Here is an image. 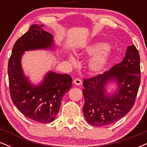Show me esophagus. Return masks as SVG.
<instances>
[{
  "label": "esophagus",
  "mask_w": 147,
  "mask_h": 147,
  "mask_svg": "<svg viewBox=\"0 0 147 147\" xmlns=\"http://www.w3.org/2000/svg\"><path fill=\"white\" fill-rule=\"evenodd\" d=\"M73 83L77 85H81V84H82V81H81L79 79H75L73 81Z\"/></svg>",
  "instance_id": "1"
}]
</instances>
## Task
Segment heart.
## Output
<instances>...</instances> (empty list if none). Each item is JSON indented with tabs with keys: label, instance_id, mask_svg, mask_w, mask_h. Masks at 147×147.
Wrapping results in <instances>:
<instances>
[{
	"label": "heart",
	"instance_id": "b5f03b06",
	"mask_svg": "<svg viewBox=\"0 0 147 147\" xmlns=\"http://www.w3.org/2000/svg\"><path fill=\"white\" fill-rule=\"evenodd\" d=\"M112 53V48L102 41L90 42L81 50V54L92 56L89 60L88 70L93 75H100L105 71ZM69 59L73 64L77 62L76 58L73 55H70Z\"/></svg>",
	"mask_w": 147,
	"mask_h": 147
}]
</instances>
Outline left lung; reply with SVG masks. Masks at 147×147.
<instances>
[{
    "label": "left lung",
    "instance_id": "1",
    "mask_svg": "<svg viewBox=\"0 0 147 147\" xmlns=\"http://www.w3.org/2000/svg\"><path fill=\"white\" fill-rule=\"evenodd\" d=\"M114 82L116 90L109 93L107 85ZM140 83V55L132 45L127 47L121 62L103 74L83 80V111L87 123L101 127L123 118L134 105Z\"/></svg>",
    "mask_w": 147,
    "mask_h": 147
}]
</instances>
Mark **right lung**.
<instances>
[{
    "mask_svg": "<svg viewBox=\"0 0 147 147\" xmlns=\"http://www.w3.org/2000/svg\"><path fill=\"white\" fill-rule=\"evenodd\" d=\"M43 26L33 24L16 42L9 60L8 75L11 98L17 109L30 119L47 123L55 119L63 96L72 86V78L49 71L37 85L24 75L21 62L24 52L55 47L53 35L43 30Z\"/></svg>",
    "mask_w": 147,
    "mask_h": 147,
    "instance_id": "1",
    "label": "right lung"
}]
</instances>
